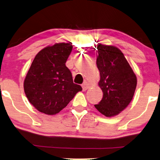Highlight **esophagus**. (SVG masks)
Listing matches in <instances>:
<instances>
[{
  "label": "esophagus",
  "mask_w": 160,
  "mask_h": 160,
  "mask_svg": "<svg viewBox=\"0 0 160 160\" xmlns=\"http://www.w3.org/2000/svg\"><path fill=\"white\" fill-rule=\"evenodd\" d=\"M82 89H83L84 91H85V90H88V87H89V84H88V83L87 82H84L83 84H82Z\"/></svg>",
  "instance_id": "1"
}]
</instances>
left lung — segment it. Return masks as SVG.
Here are the masks:
<instances>
[{"label":"left lung","mask_w":160,"mask_h":160,"mask_svg":"<svg viewBox=\"0 0 160 160\" xmlns=\"http://www.w3.org/2000/svg\"><path fill=\"white\" fill-rule=\"evenodd\" d=\"M97 49L98 85L103 98L94 106L102 114L111 117L118 115L131 102L137 88V76L117 47L98 44Z\"/></svg>","instance_id":"obj_1"}]
</instances>
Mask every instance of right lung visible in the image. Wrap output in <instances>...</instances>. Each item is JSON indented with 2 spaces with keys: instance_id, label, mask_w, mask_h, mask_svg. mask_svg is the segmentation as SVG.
<instances>
[{
  "instance_id": "add662e5",
  "label": "right lung",
  "mask_w": 160,
  "mask_h": 160,
  "mask_svg": "<svg viewBox=\"0 0 160 160\" xmlns=\"http://www.w3.org/2000/svg\"><path fill=\"white\" fill-rule=\"evenodd\" d=\"M72 43H58L41 50L29 68L23 88L29 102L41 113L55 115L68 105L82 87L74 84L66 62Z\"/></svg>"
}]
</instances>
